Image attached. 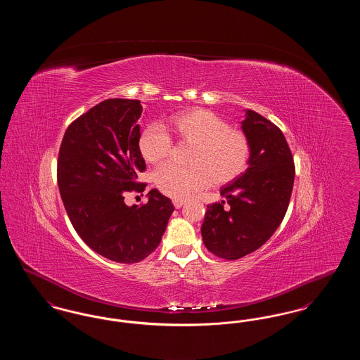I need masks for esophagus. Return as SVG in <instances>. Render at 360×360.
<instances>
[{"label":"esophagus","instance_id":"1","mask_svg":"<svg viewBox=\"0 0 360 360\" xmlns=\"http://www.w3.org/2000/svg\"><path fill=\"white\" fill-rule=\"evenodd\" d=\"M186 201L185 200H172V205L175 206V209H179V207H182L184 206V204H185Z\"/></svg>","mask_w":360,"mask_h":360}]
</instances>
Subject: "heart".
Segmentation results:
<instances>
[{
	"instance_id": "1",
	"label": "heart",
	"mask_w": 360,
	"mask_h": 360,
	"mask_svg": "<svg viewBox=\"0 0 360 360\" xmlns=\"http://www.w3.org/2000/svg\"><path fill=\"white\" fill-rule=\"evenodd\" d=\"M166 128L193 148L188 155L191 166L169 163L155 172V185L163 194L182 200L209 186L212 181L223 185L245 170L250 156L247 137L216 113L206 109L184 110L172 116ZM172 147V137L160 124L147 125L139 136L140 155L151 165L166 159Z\"/></svg>"
}]
</instances>
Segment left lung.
<instances>
[{
	"instance_id": "obj_1",
	"label": "left lung",
	"mask_w": 360,
	"mask_h": 360,
	"mask_svg": "<svg viewBox=\"0 0 360 360\" xmlns=\"http://www.w3.org/2000/svg\"><path fill=\"white\" fill-rule=\"evenodd\" d=\"M244 112L248 169L221 188L223 201L207 205L201 226L206 248L226 260L257 251L273 236L286 214L295 172L281 129L254 110Z\"/></svg>"
}]
</instances>
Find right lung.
Segmentation results:
<instances>
[{"label": "right lung", "mask_w": 360, "mask_h": 360, "mask_svg": "<svg viewBox=\"0 0 360 360\" xmlns=\"http://www.w3.org/2000/svg\"><path fill=\"white\" fill-rule=\"evenodd\" d=\"M143 106L110 98L74 121L60 144L58 185L70 221L86 244L117 263H137L159 245L174 212L170 198L153 188L146 205L128 206L125 191H144L139 151Z\"/></svg>", "instance_id": "obj_1"}]
</instances>
